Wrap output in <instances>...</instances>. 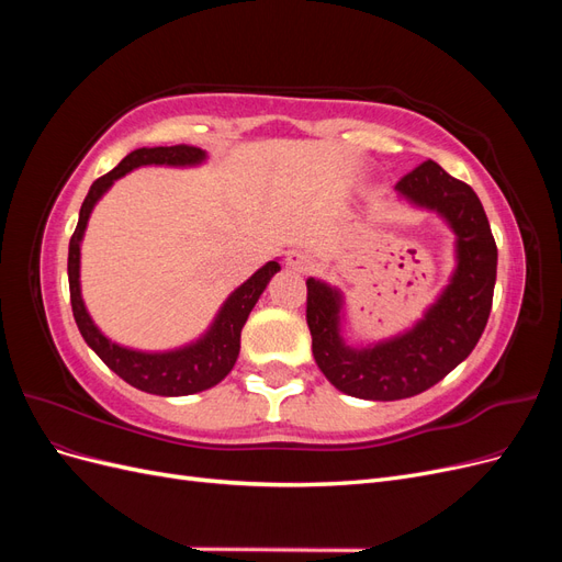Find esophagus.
<instances>
[{
	"mask_svg": "<svg viewBox=\"0 0 562 562\" xmlns=\"http://www.w3.org/2000/svg\"><path fill=\"white\" fill-rule=\"evenodd\" d=\"M285 265L291 267V269H295V271H310L314 267V260H312L310 252L291 250V252H288V258H285Z\"/></svg>",
	"mask_w": 562,
	"mask_h": 562,
	"instance_id": "esophagus-1",
	"label": "esophagus"
}]
</instances>
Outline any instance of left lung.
Segmentation results:
<instances>
[{
  "mask_svg": "<svg viewBox=\"0 0 562 562\" xmlns=\"http://www.w3.org/2000/svg\"><path fill=\"white\" fill-rule=\"evenodd\" d=\"M396 190L438 213L454 232L457 267L443 293L413 328L368 347L342 335V293L307 279V326L316 366L342 394L366 401L411 398L443 380L479 345L492 310L497 244L481 199L436 161L419 164Z\"/></svg>",
  "mask_w": 562,
  "mask_h": 562,
  "instance_id": "obj_1",
  "label": "left lung"
}]
</instances>
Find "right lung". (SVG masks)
I'll list each match as a JSON object with an SVG mask.
<instances>
[{"label":"right lung","instance_id":"right-lung-1","mask_svg":"<svg viewBox=\"0 0 562 562\" xmlns=\"http://www.w3.org/2000/svg\"><path fill=\"white\" fill-rule=\"evenodd\" d=\"M206 161V151L190 145L173 147H140L133 149L119 161L116 168L103 178H98L81 203L79 223L70 239V252H67V279H70V302L77 328L87 345L103 359V363L114 370L119 378L131 386L147 391L157 396H190L196 391H206L223 382L229 370L239 359L241 349V328L252 312L255 302L265 293L267 283L277 274L281 265L277 260L267 262L255 274L244 281L220 307L211 328L203 333L196 342L184 345L171 351H138L112 342L98 330L93 318L87 312V304L81 300L79 285V258H81V239L87 232L91 211L103 196L114 180L124 178L133 168L140 166H199Z\"/></svg>","mask_w":562,"mask_h":562}]
</instances>
